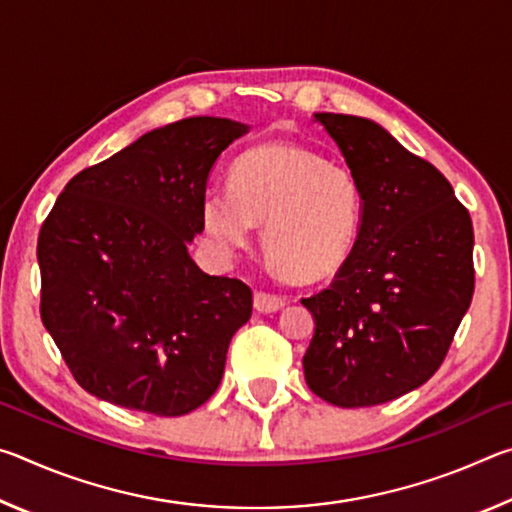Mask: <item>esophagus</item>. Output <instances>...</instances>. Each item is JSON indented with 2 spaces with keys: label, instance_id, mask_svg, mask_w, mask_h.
<instances>
[{
  "label": "esophagus",
  "instance_id": "obj_1",
  "mask_svg": "<svg viewBox=\"0 0 512 512\" xmlns=\"http://www.w3.org/2000/svg\"><path fill=\"white\" fill-rule=\"evenodd\" d=\"M282 307H284V298L273 296V293H264V291L255 293V309L259 314H275V311H280Z\"/></svg>",
  "mask_w": 512,
  "mask_h": 512
}]
</instances>
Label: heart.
I'll list each match as a JSON object with an SVG mask.
<instances>
[{
	"label": "heart",
	"instance_id": "obj_1",
	"mask_svg": "<svg viewBox=\"0 0 512 512\" xmlns=\"http://www.w3.org/2000/svg\"><path fill=\"white\" fill-rule=\"evenodd\" d=\"M203 228L232 257L264 223L268 257L302 280L339 271L357 244L363 196L357 178L302 146L268 144L241 155L230 185L203 194Z\"/></svg>",
	"mask_w": 512,
	"mask_h": 512
}]
</instances>
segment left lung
<instances>
[{
    "label": "left lung",
    "instance_id": "left-lung-1",
    "mask_svg": "<svg viewBox=\"0 0 512 512\" xmlns=\"http://www.w3.org/2000/svg\"><path fill=\"white\" fill-rule=\"evenodd\" d=\"M363 196L357 244L334 282L302 298L314 339L307 386L343 409L411 393L440 368L474 293V230L452 185L381 128L316 112Z\"/></svg>",
    "mask_w": 512,
    "mask_h": 512
}]
</instances>
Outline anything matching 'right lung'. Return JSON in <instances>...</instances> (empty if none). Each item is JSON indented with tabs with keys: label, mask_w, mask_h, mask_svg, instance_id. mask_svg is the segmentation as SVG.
Returning <instances> with one entry per match:
<instances>
[{
	"label": "right lung",
	"mask_w": 512,
	"mask_h": 512,
	"mask_svg": "<svg viewBox=\"0 0 512 512\" xmlns=\"http://www.w3.org/2000/svg\"><path fill=\"white\" fill-rule=\"evenodd\" d=\"M250 126L173 121L65 185L42 223L40 316L90 395L185 415L221 384L253 291L189 257L214 162Z\"/></svg>",
	"instance_id": "right-lung-1"
}]
</instances>
